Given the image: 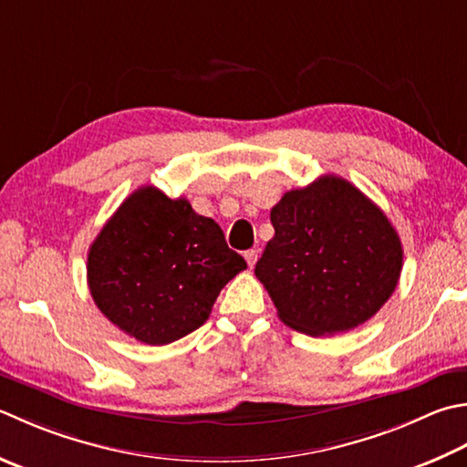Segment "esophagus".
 Masks as SVG:
<instances>
[{
  "instance_id": "esophagus-1",
  "label": "esophagus",
  "mask_w": 467,
  "mask_h": 467,
  "mask_svg": "<svg viewBox=\"0 0 467 467\" xmlns=\"http://www.w3.org/2000/svg\"><path fill=\"white\" fill-rule=\"evenodd\" d=\"M257 257H259V251H254V249L244 251V259H246V265H249V267H254V263H257Z\"/></svg>"
}]
</instances>
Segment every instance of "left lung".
<instances>
[{
    "label": "left lung",
    "instance_id": "obj_1",
    "mask_svg": "<svg viewBox=\"0 0 467 467\" xmlns=\"http://www.w3.org/2000/svg\"><path fill=\"white\" fill-rule=\"evenodd\" d=\"M275 236L254 265L285 326L334 336L387 304L403 269V244L387 214L337 176L289 190L271 210Z\"/></svg>",
    "mask_w": 467,
    "mask_h": 467
}]
</instances>
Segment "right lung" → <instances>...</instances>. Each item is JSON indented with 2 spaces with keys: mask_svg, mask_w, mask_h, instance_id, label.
<instances>
[{
  "mask_svg": "<svg viewBox=\"0 0 467 467\" xmlns=\"http://www.w3.org/2000/svg\"><path fill=\"white\" fill-rule=\"evenodd\" d=\"M246 269L213 218L186 198L135 190L88 249L90 296L109 322L150 346L202 326L221 289Z\"/></svg>",
  "mask_w": 467,
  "mask_h": 467,
  "instance_id": "1",
  "label": "right lung"
}]
</instances>
